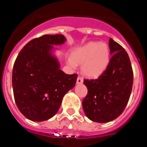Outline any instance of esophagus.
Returning <instances> with one entry per match:
<instances>
[{"mask_svg": "<svg viewBox=\"0 0 147 147\" xmlns=\"http://www.w3.org/2000/svg\"><path fill=\"white\" fill-rule=\"evenodd\" d=\"M83 82V79L81 76H78L77 80H76V83L77 84H82Z\"/></svg>", "mask_w": 147, "mask_h": 147, "instance_id": "1", "label": "esophagus"}]
</instances>
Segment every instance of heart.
Instances as JSON below:
<instances>
[{
  "label": "heart",
  "instance_id": "1",
  "mask_svg": "<svg viewBox=\"0 0 147 147\" xmlns=\"http://www.w3.org/2000/svg\"><path fill=\"white\" fill-rule=\"evenodd\" d=\"M109 46L105 42H90L78 48L68 58L67 64L76 68L82 64V71L89 77H98L107 69L110 62Z\"/></svg>",
  "mask_w": 147,
  "mask_h": 147
}]
</instances>
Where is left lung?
I'll return each mask as SVG.
<instances>
[{"mask_svg": "<svg viewBox=\"0 0 147 147\" xmlns=\"http://www.w3.org/2000/svg\"><path fill=\"white\" fill-rule=\"evenodd\" d=\"M109 46L112 57L107 69L96 80H84L88 94L82 101L83 110L88 119L99 123L111 121L123 113L133 83L127 51L111 38Z\"/></svg>", "mask_w": 147, "mask_h": 147, "instance_id": "8db88e82", "label": "left lung"}]
</instances>
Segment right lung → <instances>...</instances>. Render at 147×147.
I'll return each instance as SVG.
<instances>
[{
	"instance_id": "add662e5",
	"label": "right lung",
	"mask_w": 147,
	"mask_h": 147,
	"mask_svg": "<svg viewBox=\"0 0 147 147\" xmlns=\"http://www.w3.org/2000/svg\"><path fill=\"white\" fill-rule=\"evenodd\" d=\"M62 34H45L21 49L12 70L15 101L25 117L42 121L53 117L66 93L75 86L77 74H66L51 54L53 45L64 43Z\"/></svg>"
}]
</instances>
